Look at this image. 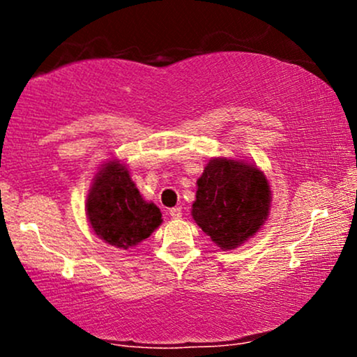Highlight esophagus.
Masks as SVG:
<instances>
[{
    "mask_svg": "<svg viewBox=\"0 0 357 357\" xmlns=\"http://www.w3.org/2000/svg\"><path fill=\"white\" fill-rule=\"evenodd\" d=\"M169 215H171V218H181L183 210L179 206H174V208H171V210H169Z\"/></svg>",
    "mask_w": 357,
    "mask_h": 357,
    "instance_id": "1",
    "label": "esophagus"
}]
</instances>
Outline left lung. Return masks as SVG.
<instances>
[{"instance_id":"obj_1","label":"left lung","mask_w":357,"mask_h":357,"mask_svg":"<svg viewBox=\"0 0 357 357\" xmlns=\"http://www.w3.org/2000/svg\"><path fill=\"white\" fill-rule=\"evenodd\" d=\"M270 188L261 171L235 159H211L198 179L192 218L220 248L231 250L260 230Z\"/></svg>"}]
</instances>
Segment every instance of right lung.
Segmentation results:
<instances>
[{"label":"right lung","instance_id":"1","mask_svg":"<svg viewBox=\"0 0 357 357\" xmlns=\"http://www.w3.org/2000/svg\"><path fill=\"white\" fill-rule=\"evenodd\" d=\"M87 216L93 231L105 243L130 248L161 225V211L146 203L126 166L110 161L99 171L89 192Z\"/></svg>","mask_w":357,"mask_h":357}]
</instances>
